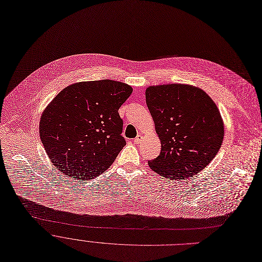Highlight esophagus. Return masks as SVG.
Wrapping results in <instances>:
<instances>
[{"instance_id": "1", "label": "esophagus", "mask_w": 262, "mask_h": 262, "mask_svg": "<svg viewBox=\"0 0 262 262\" xmlns=\"http://www.w3.org/2000/svg\"><path fill=\"white\" fill-rule=\"evenodd\" d=\"M141 140H142V136L141 135H137L136 138H134V143L135 144H139L141 142Z\"/></svg>"}]
</instances>
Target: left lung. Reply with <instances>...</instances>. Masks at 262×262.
<instances>
[{"mask_svg":"<svg viewBox=\"0 0 262 262\" xmlns=\"http://www.w3.org/2000/svg\"><path fill=\"white\" fill-rule=\"evenodd\" d=\"M146 105L161 141V152L149 168L168 180L196 176L215 158L224 137V123L213 99L183 83L150 85Z\"/></svg>","mask_w":262,"mask_h":262,"instance_id":"8db88e82","label":"left lung"}]
</instances>
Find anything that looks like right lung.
Here are the masks:
<instances>
[{"instance_id":"1","label":"right lung","mask_w":262,"mask_h":262,"mask_svg":"<svg viewBox=\"0 0 262 262\" xmlns=\"http://www.w3.org/2000/svg\"><path fill=\"white\" fill-rule=\"evenodd\" d=\"M133 89L112 79L68 85L43 111L39 133L44 149L58 170L91 180L115 162L126 145L119 108Z\"/></svg>"}]
</instances>
